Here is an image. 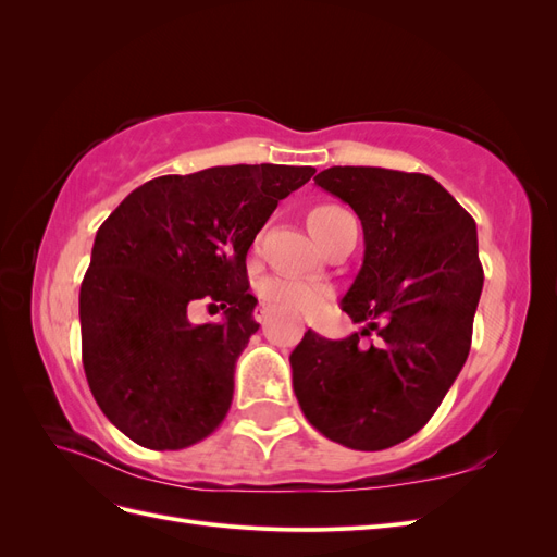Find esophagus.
Segmentation results:
<instances>
[{
  "label": "esophagus",
  "mask_w": 557,
  "mask_h": 557,
  "mask_svg": "<svg viewBox=\"0 0 557 557\" xmlns=\"http://www.w3.org/2000/svg\"><path fill=\"white\" fill-rule=\"evenodd\" d=\"M269 313H272V309L262 305V307H258V309H256V313H252V315H256L258 323H262V325H264V323H267V318H269Z\"/></svg>",
  "instance_id": "esophagus-1"
}]
</instances>
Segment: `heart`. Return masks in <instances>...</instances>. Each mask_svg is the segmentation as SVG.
<instances>
[{
  "instance_id": "b5f03b06",
  "label": "heart",
  "mask_w": 557,
  "mask_h": 557,
  "mask_svg": "<svg viewBox=\"0 0 557 557\" xmlns=\"http://www.w3.org/2000/svg\"><path fill=\"white\" fill-rule=\"evenodd\" d=\"M342 213L344 211L336 207H315L309 213V227L313 232V237L318 239L332 218ZM262 297L267 299V305H272L274 309L281 311H320L330 301L332 290L325 283L318 281L272 276L262 283Z\"/></svg>"
}]
</instances>
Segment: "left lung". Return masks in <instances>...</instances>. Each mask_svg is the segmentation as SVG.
<instances>
[{
	"mask_svg": "<svg viewBox=\"0 0 557 557\" xmlns=\"http://www.w3.org/2000/svg\"><path fill=\"white\" fill-rule=\"evenodd\" d=\"M313 181L362 223L364 260L342 309L364 327L346 339L309 330L290 356L293 387L327 440L383 450L428 423L469 356L483 290L476 223L428 174L330 166Z\"/></svg>",
	"mask_w": 557,
	"mask_h": 557,
	"instance_id": "8db88e82",
	"label": "left lung"
}]
</instances>
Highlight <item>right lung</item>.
I'll use <instances>...</instances> for the list:
<instances>
[{
  "label": "right lung",
  "instance_id": "add662e5",
  "mask_svg": "<svg viewBox=\"0 0 557 557\" xmlns=\"http://www.w3.org/2000/svg\"><path fill=\"white\" fill-rule=\"evenodd\" d=\"M313 166L232 164L139 185L97 230L81 283L83 369L99 409L132 442L181 450L223 423L234 364L258 332L246 252ZM209 298L223 324L193 326Z\"/></svg>",
  "mask_w": 557,
  "mask_h": 557
}]
</instances>
